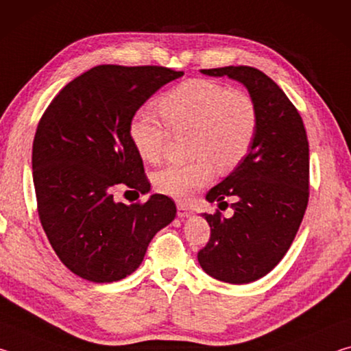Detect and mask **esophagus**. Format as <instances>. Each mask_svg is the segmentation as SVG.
I'll return each instance as SVG.
<instances>
[{
  "mask_svg": "<svg viewBox=\"0 0 351 351\" xmlns=\"http://www.w3.org/2000/svg\"><path fill=\"white\" fill-rule=\"evenodd\" d=\"M176 210H178V217H180V218H186V217L192 215V210H190L189 207H186L181 203L176 204Z\"/></svg>",
  "mask_w": 351,
  "mask_h": 351,
  "instance_id": "1",
  "label": "esophagus"
}]
</instances>
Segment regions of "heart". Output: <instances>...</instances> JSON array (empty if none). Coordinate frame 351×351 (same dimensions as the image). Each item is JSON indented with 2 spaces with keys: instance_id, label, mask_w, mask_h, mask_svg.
I'll return each instance as SVG.
<instances>
[{
  "instance_id": "obj_1",
  "label": "heart",
  "mask_w": 351,
  "mask_h": 351,
  "mask_svg": "<svg viewBox=\"0 0 351 351\" xmlns=\"http://www.w3.org/2000/svg\"><path fill=\"white\" fill-rule=\"evenodd\" d=\"M158 108L169 128L148 112L139 111L130 121V139L145 162H158L170 132L190 134L192 161L170 164L153 176L158 192L180 201L192 199L212 181L213 164L219 170L237 167L247 156L257 136L258 108L251 94L213 80L180 83L159 99Z\"/></svg>"
}]
</instances>
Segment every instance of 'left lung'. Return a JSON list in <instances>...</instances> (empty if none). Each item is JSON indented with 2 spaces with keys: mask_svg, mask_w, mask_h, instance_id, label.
Masks as SVG:
<instances>
[{
  "mask_svg": "<svg viewBox=\"0 0 351 351\" xmlns=\"http://www.w3.org/2000/svg\"><path fill=\"white\" fill-rule=\"evenodd\" d=\"M247 88L258 108V130L247 156L207 199L234 198V215L204 213L210 239L198 261L226 283H251L278 265L304 219L310 198V145L304 121L271 77L252 66L201 69ZM219 204V209H221Z\"/></svg>",
  "mask_w": 351,
  "mask_h": 351,
  "instance_id": "1",
  "label": "left lung"
}]
</instances>
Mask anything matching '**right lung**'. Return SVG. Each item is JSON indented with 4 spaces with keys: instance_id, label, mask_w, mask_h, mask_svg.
<instances>
[{
    "instance_id": "right-lung-1",
    "label": "right lung",
    "mask_w": 351,
    "mask_h": 351,
    "mask_svg": "<svg viewBox=\"0 0 351 351\" xmlns=\"http://www.w3.org/2000/svg\"><path fill=\"white\" fill-rule=\"evenodd\" d=\"M181 75L165 66L99 64L62 88L40 119L32 145L38 218L57 257L85 280L132 274L176 217L165 195L127 206L112 192H148L128 125L153 93Z\"/></svg>"
}]
</instances>
